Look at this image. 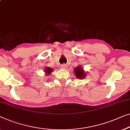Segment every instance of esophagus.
<instances>
[{"instance_id": "obj_1", "label": "esophagus", "mask_w": 130, "mask_h": 130, "mask_svg": "<svg viewBox=\"0 0 130 130\" xmlns=\"http://www.w3.org/2000/svg\"><path fill=\"white\" fill-rule=\"evenodd\" d=\"M67 66L66 65V64H62V65H61V67L62 69H66L67 68Z\"/></svg>"}]
</instances>
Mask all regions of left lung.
I'll return each mask as SVG.
<instances>
[{"mask_svg":"<svg viewBox=\"0 0 130 130\" xmlns=\"http://www.w3.org/2000/svg\"><path fill=\"white\" fill-rule=\"evenodd\" d=\"M74 75L77 78L83 79L87 76V73L84 70V69L81 65H78V66L75 67L74 69Z\"/></svg>","mask_w":130,"mask_h":130,"instance_id":"left-lung-1","label":"left lung"}]
</instances>
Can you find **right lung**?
<instances>
[{
  "label": "right lung",
  "instance_id": "add662e5",
  "mask_svg": "<svg viewBox=\"0 0 130 130\" xmlns=\"http://www.w3.org/2000/svg\"><path fill=\"white\" fill-rule=\"evenodd\" d=\"M44 73H45V75H46V76H48V75H50L51 73H52V71H53V69L51 67H46V68L44 69Z\"/></svg>",
  "mask_w": 130,
  "mask_h": 130
}]
</instances>
